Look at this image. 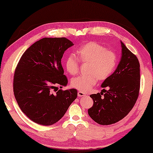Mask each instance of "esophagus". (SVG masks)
I'll return each mask as SVG.
<instances>
[{
	"instance_id": "obj_1",
	"label": "esophagus",
	"mask_w": 153,
	"mask_h": 153,
	"mask_svg": "<svg viewBox=\"0 0 153 153\" xmlns=\"http://www.w3.org/2000/svg\"><path fill=\"white\" fill-rule=\"evenodd\" d=\"M85 94L84 93V92H82V91H79L78 92V96L79 97H82V96H85Z\"/></svg>"
}]
</instances>
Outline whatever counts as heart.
<instances>
[{
	"label": "heart",
	"mask_w": 153,
	"mask_h": 153,
	"mask_svg": "<svg viewBox=\"0 0 153 153\" xmlns=\"http://www.w3.org/2000/svg\"><path fill=\"white\" fill-rule=\"evenodd\" d=\"M77 54L81 62L89 64L87 68L89 74L75 77L71 81L72 86L80 91H89L96 85L97 79L100 81L106 79L116 67V53L96 42L83 45L77 51ZM65 66L68 73L76 74L79 70V59L74 54H70L66 58Z\"/></svg>",
	"instance_id": "obj_1"
}]
</instances>
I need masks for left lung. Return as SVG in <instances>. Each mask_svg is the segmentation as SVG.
I'll list each match as a JSON object with an SVG mask.
<instances>
[{
    "label": "left lung",
    "instance_id": "obj_1",
    "mask_svg": "<svg viewBox=\"0 0 153 153\" xmlns=\"http://www.w3.org/2000/svg\"><path fill=\"white\" fill-rule=\"evenodd\" d=\"M121 58L117 69L102 82L108 87L104 94H91L93 106L88 109L95 122L108 126L119 121L133 108L138 97L140 86V63L137 57L121 41Z\"/></svg>",
    "mask_w": 153,
    "mask_h": 153
}]
</instances>
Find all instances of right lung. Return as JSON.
<instances>
[{
	"label": "right lung",
	"mask_w": 153,
	"mask_h": 153,
	"mask_svg": "<svg viewBox=\"0 0 153 153\" xmlns=\"http://www.w3.org/2000/svg\"><path fill=\"white\" fill-rule=\"evenodd\" d=\"M74 44L66 38H43L34 42L20 58L13 79L15 97L22 111L42 126L56 123L77 97V91H63L68 84L61 59Z\"/></svg>",
	"instance_id": "right-lung-1"
}]
</instances>
